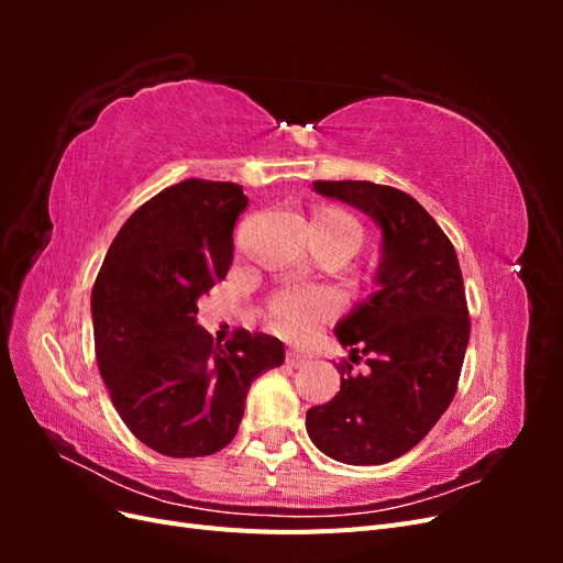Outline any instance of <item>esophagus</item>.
Listing matches in <instances>:
<instances>
[{"instance_id": "34e87169", "label": "esophagus", "mask_w": 563, "mask_h": 563, "mask_svg": "<svg viewBox=\"0 0 563 563\" xmlns=\"http://www.w3.org/2000/svg\"><path fill=\"white\" fill-rule=\"evenodd\" d=\"M286 366H291V368H300V366H305L310 362V356L305 354V352H298V350H286Z\"/></svg>"}]
</instances>
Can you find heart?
I'll return each instance as SVG.
<instances>
[{"mask_svg":"<svg viewBox=\"0 0 563 563\" xmlns=\"http://www.w3.org/2000/svg\"><path fill=\"white\" fill-rule=\"evenodd\" d=\"M310 236L354 253L364 242V228L354 216L340 209H321L310 220ZM338 312V298L323 286L284 288L267 302L269 327L279 335L302 340Z\"/></svg>","mask_w":563,"mask_h":563,"instance_id":"b5f03b06","label":"heart"}]
</instances>
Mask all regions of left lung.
Instances as JSON below:
<instances>
[{"mask_svg": "<svg viewBox=\"0 0 563 563\" xmlns=\"http://www.w3.org/2000/svg\"><path fill=\"white\" fill-rule=\"evenodd\" d=\"M376 220L383 255L376 291L335 323L340 345L366 356V371L340 364V391L312 406V444L345 465H383L411 451L455 397L470 312L449 236L397 187L368 180H314ZM350 356V360H352Z\"/></svg>", "mask_w": 563, "mask_h": 563, "instance_id": "left-lung-1", "label": "left lung"}]
</instances>
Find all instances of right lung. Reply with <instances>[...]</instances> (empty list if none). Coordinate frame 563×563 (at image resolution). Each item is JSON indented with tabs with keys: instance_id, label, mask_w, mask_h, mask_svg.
I'll return each instance as SVG.
<instances>
[{
	"instance_id": "right-lung-1",
	"label": "right lung",
	"mask_w": 563,
	"mask_h": 563,
	"mask_svg": "<svg viewBox=\"0 0 563 563\" xmlns=\"http://www.w3.org/2000/svg\"><path fill=\"white\" fill-rule=\"evenodd\" d=\"M242 185L190 178L145 201L117 232L93 284L100 378L135 439L168 457L218 453L246 391L284 364L282 340L234 331L225 347L197 323V300L225 279Z\"/></svg>"
}]
</instances>
